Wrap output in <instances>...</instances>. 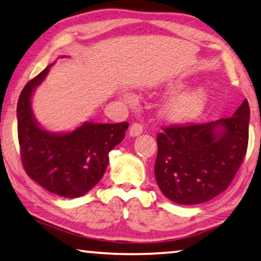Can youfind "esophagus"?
Segmentation results:
<instances>
[{
	"label": "esophagus",
	"instance_id": "1",
	"mask_svg": "<svg viewBox=\"0 0 261 261\" xmlns=\"http://www.w3.org/2000/svg\"><path fill=\"white\" fill-rule=\"evenodd\" d=\"M129 134L131 137H136V136H139L140 134H143V125L139 123H134L130 127Z\"/></svg>",
	"mask_w": 261,
	"mask_h": 261
}]
</instances>
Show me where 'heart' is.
<instances>
[{
  "mask_svg": "<svg viewBox=\"0 0 261 261\" xmlns=\"http://www.w3.org/2000/svg\"><path fill=\"white\" fill-rule=\"evenodd\" d=\"M186 85L184 82H174L168 87L169 92L174 93L182 89ZM131 98V97H130ZM208 102V92L203 87L190 89L188 92L176 95L164 106V117L174 123H187L197 118L202 113Z\"/></svg>",
  "mask_w": 261,
  "mask_h": 261,
  "instance_id": "1",
  "label": "heart"
}]
</instances>
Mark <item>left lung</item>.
<instances>
[{
  "label": "left lung",
  "instance_id": "left-lung-1",
  "mask_svg": "<svg viewBox=\"0 0 261 261\" xmlns=\"http://www.w3.org/2000/svg\"><path fill=\"white\" fill-rule=\"evenodd\" d=\"M250 107L247 100L232 117L204 124L164 127L156 137L155 180L168 200L198 204L229 187L246 154Z\"/></svg>",
  "mask_w": 261,
  "mask_h": 261
}]
</instances>
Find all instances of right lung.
<instances>
[{
  "label": "right lung",
  "instance_id": "obj_1",
  "mask_svg": "<svg viewBox=\"0 0 261 261\" xmlns=\"http://www.w3.org/2000/svg\"><path fill=\"white\" fill-rule=\"evenodd\" d=\"M53 64L30 80L19 95L17 129L20 159L27 174L48 192L75 198L89 192L105 174L109 152L125 137L129 123L86 122L72 132L40 127L31 108L35 89Z\"/></svg>",
  "mask_w": 261,
  "mask_h": 261
}]
</instances>
